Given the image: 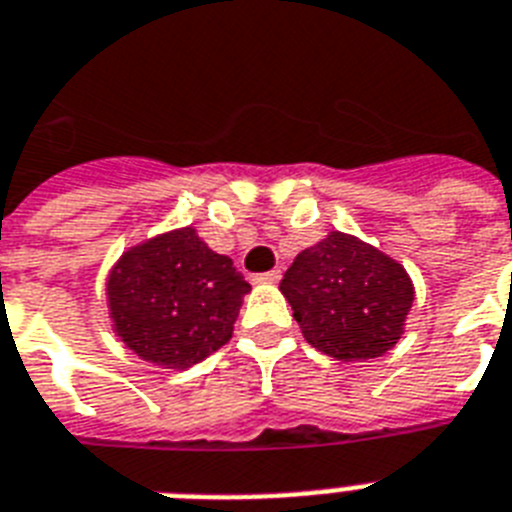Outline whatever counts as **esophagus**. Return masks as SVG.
Instances as JSON below:
<instances>
[{
    "label": "esophagus",
    "mask_w": 512,
    "mask_h": 512,
    "mask_svg": "<svg viewBox=\"0 0 512 512\" xmlns=\"http://www.w3.org/2000/svg\"><path fill=\"white\" fill-rule=\"evenodd\" d=\"M280 277H282L280 269H272V272L259 274V277H256V282H264V285H274V282H280Z\"/></svg>",
    "instance_id": "34e87169"
}]
</instances>
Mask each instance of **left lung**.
<instances>
[{"instance_id":"8db88e82","label":"left lung","mask_w":512,"mask_h":512,"mask_svg":"<svg viewBox=\"0 0 512 512\" xmlns=\"http://www.w3.org/2000/svg\"><path fill=\"white\" fill-rule=\"evenodd\" d=\"M280 290L308 345L337 361H366L395 348L413 306L403 264L337 230L295 256Z\"/></svg>"}]
</instances>
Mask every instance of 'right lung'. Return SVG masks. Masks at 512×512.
<instances>
[{
    "mask_svg": "<svg viewBox=\"0 0 512 512\" xmlns=\"http://www.w3.org/2000/svg\"><path fill=\"white\" fill-rule=\"evenodd\" d=\"M251 290L232 259L214 253L193 227L143 240L107 277L112 329L143 361L188 369L232 337Z\"/></svg>",
    "mask_w": 512,
    "mask_h": 512,
    "instance_id": "add662e5",
    "label": "right lung"
}]
</instances>
